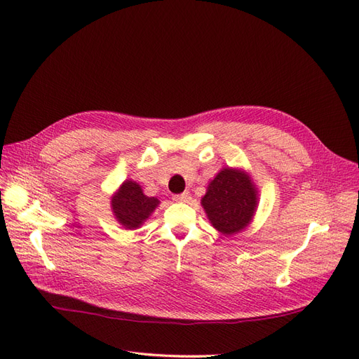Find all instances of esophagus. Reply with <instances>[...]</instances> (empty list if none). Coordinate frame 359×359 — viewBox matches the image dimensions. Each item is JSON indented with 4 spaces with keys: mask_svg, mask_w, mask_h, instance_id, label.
<instances>
[{
    "mask_svg": "<svg viewBox=\"0 0 359 359\" xmlns=\"http://www.w3.org/2000/svg\"><path fill=\"white\" fill-rule=\"evenodd\" d=\"M173 201H175V202H189L190 201V193L184 191L181 194H175V196H173Z\"/></svg>",
    "mask_w": 359,
    "mask_h": 359,
    "instance_id": "34e87169",
    "label": "esophagus"
}]
</instances>
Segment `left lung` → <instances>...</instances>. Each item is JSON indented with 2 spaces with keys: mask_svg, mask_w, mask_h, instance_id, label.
<instances>
[{
  "mask_svg": "<svg viewBox=\"0 0 359 359\" xmlns=\"http://www.w3.org/2000/svg\"><path fill=\"white\" fill-rule=\"evenodd\" d=\"M201 203L217 231L233 235L245 229L253 220L257 189L247 172L224 168L210 182Z\"/></svg>",
  "mask_w": 359,
  "mask_h": 359,
  "instance_id": "obj_1",
  "label": "left lung"
}]
</instances>
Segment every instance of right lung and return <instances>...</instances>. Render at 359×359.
Returning a JSON list of instances; mask_svg holds the SVG:
<instances>
[{
    "mask_svg": "<svg viewBox=\"0 0 359 359\" xmlns=\"http://www.w3.org/2000/svg\"><path fill=\"white\" fill-rule=\"evenodd\" d=\"M160 201L148 198L136 181L127 180L112 196L111 206L116 222L126 229H137L157 208Z\"/></svg>",
    "mask_w": 359,
    "mask_h": 359,
    "instance_id": "obj_1",
    "label": "right lung"
}]
</instances>
